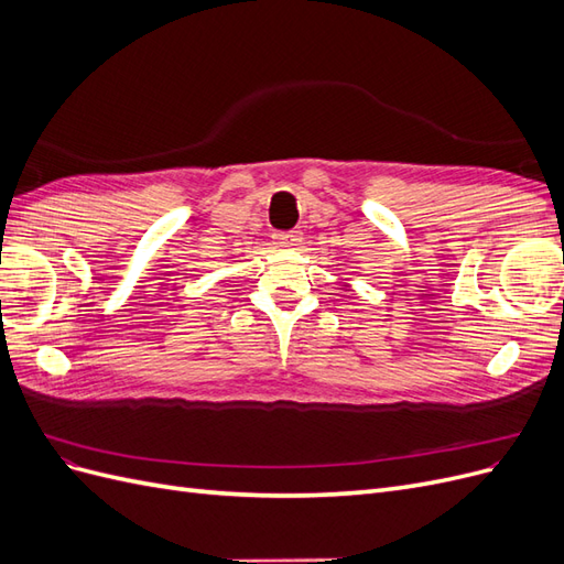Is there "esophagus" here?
I'll list each match as a JSON object with an SVG mask.
<instances>
[{"label": "esophagus", "mask_w": 564, "mask_h": 564, "mask_svg": "<svg viewBox=\"0 0 564 564\" xmlns=\"http://www.w3.org/2000/svg\"><path fill=\"white\" fill-rule=\"evenodd\" d=\"M272 240H275V245L282 247V249H292V247H296L301 242V232L299 230L275 232V237H272Z\"/></svg>", "instance_id": "esophagus-1"}]
</instances>
